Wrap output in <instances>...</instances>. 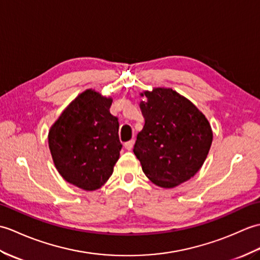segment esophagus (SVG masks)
Returning a JSON list of instances; mask_svg holds the SVG:
<instances>
[{"label":"esophagus","instance_id":"1","mask_svg":"<svg viewBox=\"0 0 260 260\" xmlns=\"http://www.w3.org/2000/svg\"><path fill=\"white\" fill-rule=\"evenodd\" d=\"M132 147H134V140H129V141L124 142V148L126 150H131Z\"/></svg>","mask_w":260,"mask_h":260}]
</instances>
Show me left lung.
Listing matches in <instances>:
<instances>
[{"instance_id": "8db88e82", "label": "left lung", "mask_w": 260, "mask_h": 260, "mask_svg": "<svg viewBox=\"0 0 260 260\" xmlns=\"http://www.w3.org/2000/svg\"><path fill=\"white\" fill-rule=\"evenodd\" d=\"M140 102L145 125L134 147L145 175L154 184L174 188L204 165L212 142L208 120L172 89L146 91Z\"/></svg>"}]
</instances>
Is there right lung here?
<instances>
[{
  "instance_id": "right-lung-1",
  "label": "right lung",
  "mask_w": 260,
  "mask_h": 260,
  "mask_svg": "<svg viewBox=\"0 0 260 260\" xmlns=\"http://www.w3.org/2000/svg\"><path fill=\"white\" fill-rule=\"evenodd\" d=\"M111 98L94 90L78 95L49 132L53 162L64 180L95 190L108 180L120 155L119 121L110 113Z\"/></svg>"
}]
</instances>
